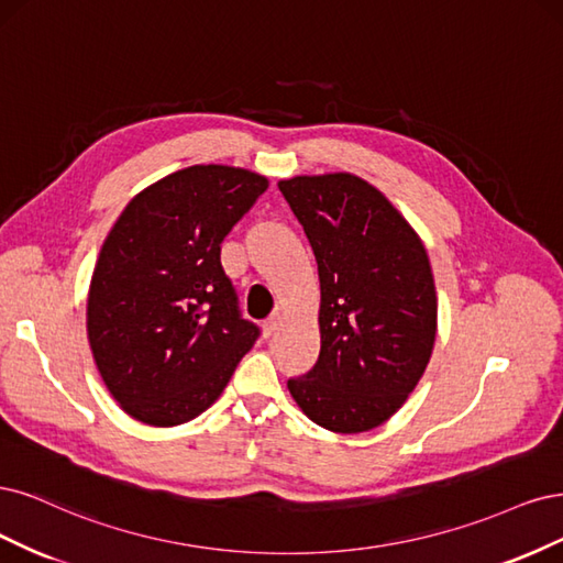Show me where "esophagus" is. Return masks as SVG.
Returning <instances> with one entry per match:
<instances>
[{"mask_svg":"<svg viewBox=\"0 0 563 563\" xmlns=\"http://www.w3.org/2000/svg\"><path fill=\"white\" fill-rule=\"evenodd\" d=\"M278 328H280V316H274V318H271V320H266L264 322V336L268 339V336H274L276 332H278Z\"/></svg>","mask_w":563,"mask_h":563,"instance_id":"esophagus-1","label":"esophagus"}]
</instances>
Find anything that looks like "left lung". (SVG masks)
Listing matches in <instances>:
<instances>
[{"instance_id":"obj_1","label":"left lung","mask_w":563,"mask_h":563,"mask_svg":"<svg viewBox=\"0 0 563 563\" xmlns=\"http://www.w3.org/2000/svg\"><path fill=\"white\" fill-rule=\"evenodd\" d=\"M278 189L320 278V355L287 380L289 395L324 430L367 432L407 402L434 349L438 292L426 245L357 175H297Z\"/></svg>"}]
</instances>
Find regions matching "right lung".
I'll use <instances>...</instances> for the list:
<instances>
[{
  "label": "right lung",
  "instance_id": "add662e5",
  "mask_svg": "<svg viewBox=\"0 0 563 563\" xmlns=\"http://www.w3.org/2000/svg\"><path fill=\"white\" fill-rule=\"evenodd\" d=\"M235 166H189L123 208L98 255L86 301L96 367L119 407L154 428L183 426L227 388L255 346L220 245L266 191Z\"/></svg>",
  "mask_w": 563,
  "mask_h": 563
}]
</instances>
